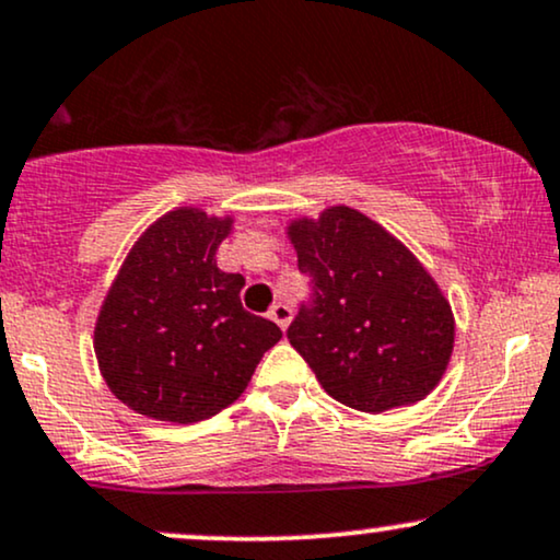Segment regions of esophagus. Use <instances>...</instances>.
<instances>
[{"label": "esophagus", "mask_w": 560, "mask_h": 560, "mask_svg": "<svg viewBox=\"0 0 560 560\" xmlns=\"http://www.w3.org/2000/svg\"><path fill=\"white\" fill-rule=\"evenodd\" d=\"M271 320L276 323V326L279 328H287L289 326V320H292V307L289 305H284V302H276V305L271 307Z\"/></svg>", "instance_id": "esophagus-1"}]
</instances>
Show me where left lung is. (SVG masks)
Wrapping results in <instances>:
<instances>
[{
    "mask_svg": "<svg viewBox=\"0 0 560 560\" xmlns=\"http://www.w3.org/2000/svg\"><path fill=\"white\" fill-rule=\"evenodd\" d=\"M287 237L315 294L287 336L326 394L370 415L425 399L451 362L456 320L415 253L349 206L292 219Z\"/></svg>",
    "mask_w": 560,
    "mask_h": 560,
    "instance_id": "left-lung-1",
    "label": "left lung"
}]
</instances>
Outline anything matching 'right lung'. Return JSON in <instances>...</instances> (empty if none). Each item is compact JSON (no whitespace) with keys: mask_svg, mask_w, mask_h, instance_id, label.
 <instances>
[{"mask_svg":"<svg viewBox=\"0 0 560 560\" xmlns=\"http://www.w3.org/2000/svg\"><path fill=\"white\" fill-rule=\"evenodd\" d=\"M234 215L179 206L130 247L101 302L93 349L101 378L125 407L161 422L208 420L237 401L276 323L240 302L242 273L215 266Z\"/></svg>","mask_w":560,"mask_h":560,"instance_id":"right-lung-1","label":"right lung"}]
</instances>
